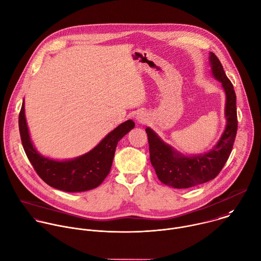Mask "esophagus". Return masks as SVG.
Returning a JSON list of instances; mask_svg holds the SVG:
<instances>
[{"mask_svg":"<svg viewBox=\"0 0 261 261\" xmlns=\"http://www.w3.org/2000/svg\"><path fill=\"white\" fill-rule=\"evenodd\" d=\"M135 118H136V120H137L138 122H145V121L147 120L146 115H145L143 112H139V113H137V114H136V116H135Z\"/></svg>","mask_w":261,"mask_h":261,"instance_id":"esophagus-1","label":"esophagus"}]
</instances>
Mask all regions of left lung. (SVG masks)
Wrapping results in <instances>:
<instances>
[{
    "label": "left lung",
    "instance_id": "obj_1",
    "mask_svg": "<svg viewBox=\"0 0 261 261\" xmlns=\"http://www.w3.org/2000/svg\"><path fill=\"white\" fill-rule=\"evenodd\" d=\"M208 64L212 76L222 83L226 94V127L213 148L204 153L185 154L166 143L150 127L145 129L150 162L156 176L161 182L173 188H190L215 179L227 163L234 145L238 127L235 90L220 60L212 51Z\"/></svg>",
    "mask_w": 261,
    "mask_h": 261
}]
</instances>
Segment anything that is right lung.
<instances>
[{"label": "right lung", "instance_id": "right-lung-1", "mask_svg": "<svg viewBox=\"0 0 261 261\" xmlns=\"http://www.w3.org/2000/svg\"><path fill=\"white\" fill-rule=\"evenodd\" d=\"M134 127L135 123L127 120L88 152L74 159L55 160L42 155L33 145L25 118L24 100L19 115L21 141L29 162L47 185L65 192H83L99 186L110 173L118 142Z\"/></svg>", "mask_w": 261, "mask_h": 261}]
</instances>
